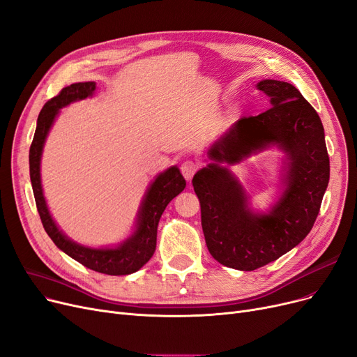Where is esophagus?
I'll return each instance as SVG.
<instances>
[{
	"label": "esophagus",
	"instance_id": "1",
	"mask_svg": "<svg viewBox=\"0 0 357 357\" xmlns=\"http://www.w3.org/2000/svg\"><path fill=\"white\" fill-rule=\"evenodd\" d=\"M198 170V165L192 160H185L182 165H181V172L183 175V178L187 181H191L192 176L197 174Z\"/></svg>",
	"mask_w": 357,
	"mask_h": 357
}]
</instances>
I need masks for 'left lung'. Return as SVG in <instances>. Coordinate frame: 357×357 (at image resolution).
<instances>
[{
	"label": "left lung",
	"mask_w": 357,
	"mask_h": 357,
	"mask_svg": "<svg viewBox=\"0 0 357 357\" xmlns=\"http://www.w3.org/2000/svg\"><path fill=\"white\" fill-rule=\"evenodd\" d=\"M257 89L270 98V109L236 121L192 178L211 257L241 271L267 266L306 238L330 181L324 127L311 103L286 82L262 80ZM271 145L287 153L284 192L268 213H255L228 166Z\"/></svg>",
	"instance_id": "1"
}]
</instances>
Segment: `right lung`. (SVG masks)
Segmentation results:
<instances>
[{
  "label": "right lung",
  "mask_w": 357,
  "mask_h": 357,
  "mask_svg": "<svg viewBox=\"0 0 357 357\" xmlns=\"http://www.w3.org/2000/svg\"><path fill=\"white\" fill-rule=\"evenodd\" d=\"M96 83H74L64 87L59 95L45 103L38 116V126L32 146L29 151L30 181L35 194L36 207L40 215L42 225L46 234L54 241L61 251L70 255L73 259L79 261L84 267L109 274V275H127L140 270L156 251L158 225L166 206L179 192L183 191L185 182L179 169L172 166L159 174L149 187L140 211L137 215V225L134 234L114 248H90L77 243L67 238L63 230H59L54 222L52 215L46 206L40 182V158L45 146V140L52 127V123L59 114L61 107H64L75 100H82L95 95Z\"/></svg>",
  "instance_id": "1"
}]
</instances>
